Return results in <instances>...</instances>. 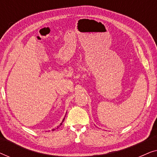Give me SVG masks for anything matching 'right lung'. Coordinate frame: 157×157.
Instances as JSON below:
<instances>
[{
	"label": "right lung",
	"instance_id": "add662e5",
	"mask_svg": "<svg viewBox=\"0 0 157 157\" xmlns=\"http://www.w3.org/2000/svg\"><path fill=\"white\" fill-rule=\"evenodd\" d=\"M64 119H65V117H64V118H63V120H62V122H61V124H60V125H59V126H57V128H59V126H61L62 125V124H63V122L64 121ZM52 130H53V131H54V130H55V128H53V129H52Z\"/></svg>",
	"mask_w": 157,
	"mask_h": 157
}]
</instances>
